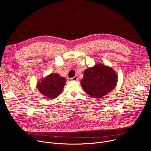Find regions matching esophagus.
I'll return each instance as SVG.
<instances>
[{"label": "esophagus", "instance_id": "34e87169", "mask_svg": "<svg viewBox=\"0 0 151 151\" xmlns=\"http://www.w3.org/2000/svg\"><path fill=\"white\" fill-rule=\"evenodd\" d=\"M70 80H71V81H77V80H78V76H77V75H75L74 77L70 78Z\"/></svg>", "mask_w": 151, "mask_h": 151}]
</instances>
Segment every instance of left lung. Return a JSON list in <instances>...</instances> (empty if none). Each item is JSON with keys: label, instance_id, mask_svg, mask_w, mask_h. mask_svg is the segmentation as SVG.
<instances>
[{"label": "left lung", "instance_id": "left-lung-1", "mask_svg": "<svg viewBox=\"0 0 151 151\" xmlns=\"http://www.w3.org/2000/svg\"><path fill=\"white\" fill-rule=\"evenodd\" d=\"M117 81V73L113 68L99 63L84 71L80 83L89 96L101 98L116 88Z\"/></svg>", "mask_w": 151, "mask_h": 151}]
</instances>
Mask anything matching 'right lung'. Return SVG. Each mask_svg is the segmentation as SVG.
<instances>
[{
    "label": "right lung",
    "instance_id": "add662e5",
    "mask_svg": "<svg viewBox=\"0 0 151 151\" xmlns=\"http://www.w3.org/2000/svg\"><path fill=\"white\" fill-rule=\"evenodd\" d=\"M66 83L64 77L58 73H51L45 78L40 79L37 84L38 90L46 98L54 99L61 93Z\"/></svg>",
    "mask_w": 151,
    "mask_h": 151
}]
</instances>
